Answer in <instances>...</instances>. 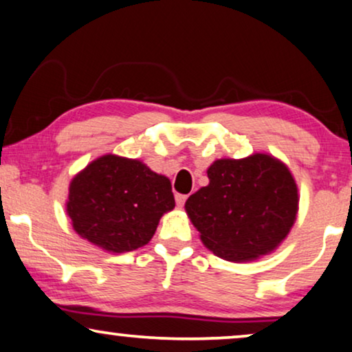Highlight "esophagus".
Wrapping results in <instances>:
<instances>
[{"label":"esophagus","mask_w":352,"mask_h":352,"mask_svg":"<svg viewBox=\"0 0 352 352\" xmlns=\"http://www.w3.org/2000/svg\"><path fill=\"white\" fill-rule=\"evenodd\" d=\"M186 200H187V195H184V194H176V204H177V206H184Z\"/></svg>","instance_id":"esophagus-1"}]
</instances>
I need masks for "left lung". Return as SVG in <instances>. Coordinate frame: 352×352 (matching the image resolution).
Masks as SVG:
<instances>
[{
  "instance_id": "8db88e82",
  "label": "left lung",
  "mask_w": 352,
  "mask_h": 352,
  "mask_svg": "<svg viewBox=\"0 0 352 352\" xmlns=\"http://www.w3.org/2000/svg\"><path fill=\"white\" fill-rule=\"evenodd\" d=\"M210 184L192 194L186 211L200 239L219 258L250 261L272 252L295 223L298 189L288 168L256 153L216 160Z\"/></svg>"
}]
</instances>
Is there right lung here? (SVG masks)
I'll return each instance as SVG.
<instances>
[{"label": "right lung", "mask_w": 352, "mask_h": 352, "mask_svg": "<svg viewBox=\"0 0 352 352\" xmlns=\"http://www.w3.org/2000/svg\"><path fill=\"white\" fill-rule=\"evenodd\" d=\"M173 208L168 177L117 155L100 157L76 175L67 201L76 232L112 253L148 243L163 213Z\"/></svg>", "instance_id": "obj_1"}]
</instances>
